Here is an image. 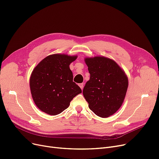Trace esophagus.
<instances>
[{"instance_id": "34e87169", "label": "esophagus", "mask_w": 159, "mask_h": 159, "mask_svg": "<svg viewBox=\"0 0 159 159\" xmlns=\"http://www.w3.org/2000/svg\"><path fill=\"white\" fill-rule=\"evenodd\" d=\"M79 87L80 88V89H81V90H83V87H84V84H83V83H80V84H79Z\"/></svg>"}]
</instances>
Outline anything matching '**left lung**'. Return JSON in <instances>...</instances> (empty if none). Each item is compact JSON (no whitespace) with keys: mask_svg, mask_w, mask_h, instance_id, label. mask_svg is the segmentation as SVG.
<instances>
[{"mask_svg":"<svg viewBox=\"0 0 159 159\" xmlns=\"http://www.w3.org/2000/svg\"><path fill=\"white\" fill-rule=\"evenodd\" d=\"M84 61L90 77L84 87L83 96L93 113L107 118L115 114L124 102L128 86V76L109 57H86Z\"/></svg>","mask_w":159,"mask_h":159,"instance_id":"obj_1","label":"left lung"}]
</instances>
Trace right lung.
I'll list each match as a JSON object with an SVG mask.
<instances>
[{
  "label": "right lung",
  "instance_id": "1",
  "mask_svg": "<svg viewBox=\"0 0 159 159\" xmlns=\"http://www.w3.org/2000/svg\"><path fill=\"white\" fill-rule=\"evenodd\" d=\"M77 56L49 55L40 61L31 73L29 86L36 106L43 112L56 115L66 109L74 97L82 92L73 81L69 65Z\"/></svg>",
  "mask_w": 159,
  "mask_h": 159
}]
</instances>
